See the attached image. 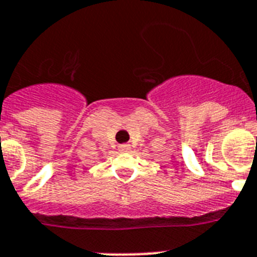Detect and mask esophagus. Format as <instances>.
Instances as JSON below:
<instances>
[{"instance_id": "1", "label": "esophagus", "mask_w": 257, "mask_h": 257, "mask_svg": "<svg viewBox=\"0 0 257 257\" xmlns=\"http://www.w3.org/2000/svg\"><path fill=\"white\" fill-rule=\"evenodd\" d=\"M118 148H119L120 152H128V151L131 150V146L128 143H124V144H120Z\"/></svg>"}]
</instances>
